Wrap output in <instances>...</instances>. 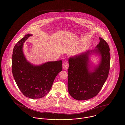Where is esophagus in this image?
Here are the masks:
<instances>
[{"mask_svg":"<svg viewBox=\"0 0 125 125\" xmlns=\"http://www.w3.org/2000/svg\"><path fill=\"white\" fill-rule=\"evenodd\" d=\"M63 68L64 69V70H67L69 67V63H68V62L67 61H64L63 63Z\"/></svg>","mask_w":125,"mask_h":125,"instance_id":"34e87169","label":"esophagus"}]
</instances>
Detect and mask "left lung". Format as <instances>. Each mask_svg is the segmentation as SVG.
I'll return each mask as SVG.
<instances>
[{
    "mask_svg": "<svg viewBox=\"0 0 125 125\" xmlns=\"http://www.w3.org/2000/svg\"><path fill=\"white\" fill-rule=\"evenodd\" d=\"M95 50L69 58L68 68V90L69 94L77 100H86L97 95L107 79L110 66V48L104 39ZM93 53L101 57L100 65L93 72L89 71V56Z\"/></svg>",
    "mask_w": 125,
    "mask_h": 125,
    "instance_id": "8db88e82",
    "label": "left lung"
}]
</instances>
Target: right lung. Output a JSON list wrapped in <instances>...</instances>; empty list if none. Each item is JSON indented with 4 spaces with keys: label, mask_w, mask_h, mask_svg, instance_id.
<instances>
[{
    "label": "right lung",
    "mask_w": 125,
    "mask_h": 125,
    "mask_svg": "<svg viewBox=\"0 0 125 125\" xmlns=\"http://www.w3.org/2000/svg\"><path fill=\"white\" fill-rule=\"evenodd\" d=\"M31 36L25 35L13 48L12 73L22 93L27 97L38 99L50 92L55 78L62 70V61L48 62L40 65H34L29 62L22 48L23 43Z\"/></svg>",
    "instance_id": "1"
}]
</instances>
